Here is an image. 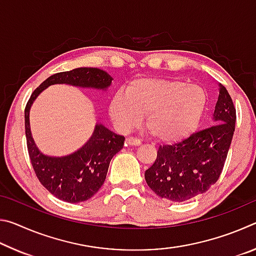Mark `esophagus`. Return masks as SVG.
I'll list each match as a JSON object with an SVG mask.
<instances>
[{
	"label": "esophagus",
	"instance_id": "1",
	"mask_svg": "<svg viewBox=\"0 0 256 256\" xmlns=\"http://www.w3.org/2000/svg\"><path fill=\"white\" fill-rule=\"evenodd\" d=\"M126 144L128 146H140L141 140H140V138H138L130 136V138H126Z\"/></svg>",
	"mask_w": 256,
	"mask_h": 256
}]
</instances>
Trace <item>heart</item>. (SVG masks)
<instances>
[{
	"label": "heart",
	"instance_id": "b5f03b06",
	"mask_svg": "<svg viewBox=\"0 0 256 256\" xmlns=\"http://www.w3.org/2000/svg\"><path fill=\"white\" fill-rule=\"evenodd\" d=\"M206 94L200 86L180 79H140L118 90L110 104L118 126L128 131L146 112V128L159 141L177 142L188 138L200 123Z\"/></svg>",
	"mask_w": 256,
	"mask_h": 256
}]
</instances>
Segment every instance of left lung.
Listing matches in <instances>:
<instances>
[{
    "label": "left lung",
    "mask_w": 256,
    "mask_h": 256,
    "mask_svg": "<svg viewBox=\"0 0 256 256\" xmlns=\"http://www.w3.org/2000/svg\"><path fill=\"white\" fill-rule=\"evenodd\" d=\"M236 123V108L220 84L214 125L172 146H160L157 159L144 172L149 188L172 202H185L206 193L222 174Z\"/></svg>",
    "instance_id": "obj_1"
}]
</instances>
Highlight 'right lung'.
Wrapping results in <instances>:
<instances>
[{"mask_svg": "<svg viewBox=\"0 0 256 256\" xmlns=\"http://www.w3.org/2000/svg\"><path fill=\"white\" fill-rule=\"evenodd\" d=\"M112 76L96 68H79L50 76L34 90L24 108V130L30 162L42 185L60 200L78 203L94 196L105 182L112 158L123 148L125 138L97 124L90 140L76 152L52 157L34 144L29 126V110L47 86L66 84L82 88L106 89Z\"/></svg>", "mask_w": 256, "mask_h": 256, "instance_id": "obj_1", "label": "right lung"}]
</instances>
